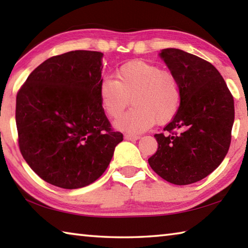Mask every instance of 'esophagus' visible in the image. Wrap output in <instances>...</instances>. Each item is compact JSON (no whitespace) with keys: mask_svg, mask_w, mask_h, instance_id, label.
I'll return each mask as SVG.
<instances>
[{"mask_svg":"<svg viewBox=\"0 0 248 248\" xmlns=\"http://www.w3.org/2000/svg\"><path fill=\"white\" fill-rule=\"evenodd\" d=\"M124 139L125 140H130V141H136L140 139V136H137V134H131V133H127L124 134Z\"/></svg>","mask_w":248,"mask_h":248,"instance_id":"34e87169","label":"esophagus"}]
</instances>
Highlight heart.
<instances>
[{
  "label": "heart",
  "instance_id": "b5f03b06",
  "mask_svg": "<svg viewBox=\"0 0 248 248\" xmlns=\"http://www.w3.org/2000/svg\"><path fill=\"white\" fill-rule=\"evenodd\" d=\"M117 79L99 83L100 104L110 118H118L132 102L134 106L116 120L115 127L130 133L145 131L157 123H170L179 110L182 89L177 78L161 66L142 60L121 65Z\"/></svg>",
  "mask_w": 248,
  "mask_h": 248
}]
</instances>
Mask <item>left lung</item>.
Returning a JSON list of instances; mask_svg holds the SVG:
<instances>
[{
    "mask_svg": "<svg viewBox=\"0 0 248 248\" xmlns=\"http://www.w3.org/2000/svg\"><path fill=\"white\" fill-rule=\"evenodd\" d=\"M159 57L177 78L182 103L166 134H155L158 148L149 158L152 170L175 185H189L211 174L228 153L234 123V100L219 71L180 49Z\"/></svg>",
    "mask_w": 248,
    "mask_h": 248,
    "instance_id": "1",
    "label": "left lung"
}]
</instances>
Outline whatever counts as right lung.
Wrapping results in <instances>:
<instances>
[{
	"label": "right lung",
	"instance_id": "add662e5",
	"mask_svg": "<svg viewBox=\"0 0 248 248\" xmlns=\"http://www.w3.org/2000/svg\"><path fill=\"white\" fill-rule=\"evenodd\" d=\"M103 56L75 50L49 58L16 96L20 153L53 186L78 189L94 183L124 140L100 104Z\"/></svg>",
	"mask_w": 248,
	"mask_h": 248
}]
</instances>
